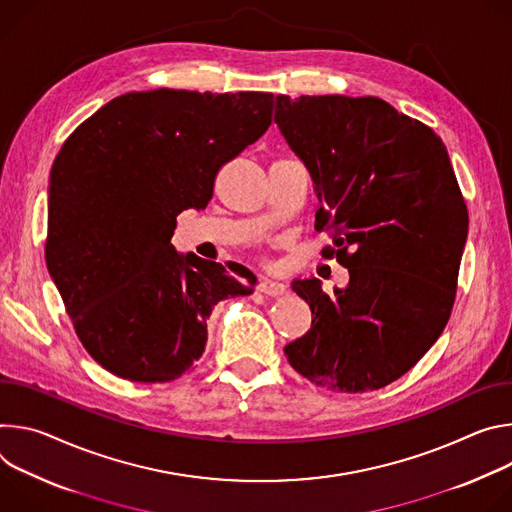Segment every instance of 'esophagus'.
<instances>
[{
	"mask_svg": "<svg viewBox=\"0 0 512 512\" xmlns=\"http://www.w3.org/2000/svg\"><path fill=\"white\" fill-rule=\"evenodd\" d=\"M258 291L264 293V295H270V297H280L282 293L287 291V285H285V282H280V280H274V278H262L260 285H258Z\"/></svg>",
	"mask_w": 512,
	"mask_h": 512,
	"instance_id": "34e87169",
	"label": "esophagus"
}]
</instances>
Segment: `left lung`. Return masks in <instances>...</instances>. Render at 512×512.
I'll list each match as a JSON object with an SVG mask.
<instances>
[{"label":"left lung","instance_id":"obj_1","mask_svg":"<svg viewBox=\"0 0 512 512\" xmlns=\"http://www.w3.org/2000/svg\"><path fill=\"white\" fill-rule=\"evenodd\" d=\"M274 122L307 164L321 207V256L350 285L329 297L295 280L313 323L289 364L335 392L378 390L437 342L456 303L468 207L445 144L423 122L366 95H276Z\"/></svg>","mask_w":512,"mask_h":512}]
</instances>
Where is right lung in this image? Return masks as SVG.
Returning a JSON list of instances; mask_svg holds the SVG:
<instances>
[{
	"label": "right lung",
	"mask_w": 512,
	"mask_h": 512,
	"mask_svg": "<svg viewBox=\"0 0 512 512\" xmlns=\"http://www.w3.org/2000/svg\"><path fill=\"white\" fill-rule=\"evenodd\" d=\"M264 91H130L75 128L48 189V272L89 356L130 382L181 378L205 352L207 317L256 276L185 258L177 215L205 209L223 164L272 124Z\"/></svg>",
	"instance_id": "obj_1"
}]
</instances>
